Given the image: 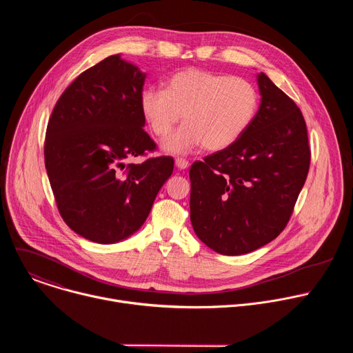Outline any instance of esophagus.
<instances>
[{
  "mask_svg": "<svg viewBox=\"0 0 353 353\" xmlns=\"http://www.w3.org/2000/svg\"><path fill=\"white\" fill-rule=\"evenodd\" d=\"M174 163H176L177 169H180V170H184V169H187V168L190 166L188 161H185V159H183V158H177V159L174 161Z\"/></svg>",
  "mask_w": 353,
  "mask_h": 353,
  "instance_id": "1",
  "label": "esophagus"
}]
</instances>
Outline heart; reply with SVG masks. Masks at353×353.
Wrapping results in <instances>:
<instances>
[{
	"label": "heart",
	"mask_w": 353,
	"mask_h": 353,
	"mask_svg": "<svg viewBox=\"0 0 353 353\" xmlns=\"http://www.w3.org/2000/svg\"><path fill=\"white\" fill-rule=\"evenodd\" d=\"M139 109L155 135H169L163 150L174 155L190 154L198 146L211 152L237 142L253 124L259 110V92L244 78L185 68L173 74L166 89L145 88L139 94Z\"/></svg>",
	"instance_id": "b5f03b06"
}]
</instances>
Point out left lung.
<instances>
[{
  "label": "left lung",
  "mask_w": 353,
  "mask_h": 353,
  "mask_svg": "<svg viewBox=\"0 0 353 353\" xmlns=\"http://www.w3.org/2000/svg\"><path fill=\"white\" fill-rule=\"evenodd\" d=\"M256 119L232 146L190 169V219L223 256L251 253L286 226L305 185L310 148L303 114L264 72Z\"/></svg>",
  "instance_id": "8db88e82"
}]
</instances>
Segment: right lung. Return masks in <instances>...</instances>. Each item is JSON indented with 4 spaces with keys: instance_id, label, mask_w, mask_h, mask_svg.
<instances>
[{
    "instance_id": "right-lung-1",
    "label": "right lung",
    "mask_w": 353,
    "mask_h": 353,
    "mask_svg": "<svg viewBox=\"0 0 353 353\" xmlns=\"http://www.w3.org/2000/svg\"><path fill=\"white\" fill-rule=\"evenodd\" d=\"M145 78L120 54L110 56L64 90L47 124L44 163L59 211L94 243L134 234L173 173L170 157L125 166V159L157 148L139 109Z\"/></svg>"
}]
</instances>
